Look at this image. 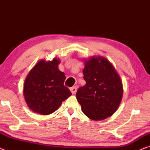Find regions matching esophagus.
<instances>
[{"label":"esophagus","mask_w":150,"mask_h":150,"mask_svg":"<svg viewBox=\"0 0 150 150\" xmlns=\"http://www.w3.org/2000/svg\"><path fill=\"white\" fill-rule=\"evenodd\" d=\"M70 91L73 94H75L76 92H77V87H76L75 86V87H73L70 88Z\"/></svg>","instance_id":"1"}]
</instances>
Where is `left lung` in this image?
Listing matches in <instances>:
<instances>
[{
	"mask_svg": "<svg viewBox=\"0 0 150 150\" xmlns=\"http://www.w3.org/2000/svg\"><path fill=\"white\" fill-rule=\"evenodd\" d=\"M83 73L86 84L76 93L83 112L93 120L111 116L123 95L122 83L114 66L105 57L94 56L85 60Z\"/></svg>",
	"mask_w": 150,
	"mask_h": 150,
	"instance_id": "8db88e82",
	"label": "left lung"
}]
</instances>
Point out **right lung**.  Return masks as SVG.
Returning <instances> with one entry per match:
<instances>
[{
	"label": "right lung",
	"mask_w": 150,
	"mask_h": 150,
	"mask_svg": "<svg viewBox=\"0 0 150 150\" xmlns=\"http://www.w3.org/2000/svg\"><path fill=\"white\" fill-rule=\"evenodd\" d=\"M59 63L57 58L48 62L40 60L28 74L23 93L27 105L34 112L50 115L71 95L64 86L66 77L58 69Z\"/></svg>",
	"instance_id": "add662e5"
}]
</instances>
